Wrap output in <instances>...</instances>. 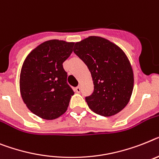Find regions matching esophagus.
<instances>
[{
    "label": "esophagus",
    "mask_w": 159,
    "mask_h": 159,
    "mask_svg": "<svg viewBox=\"0 0 159 159\" xmlns=\"http://www.w3.org/2000/svg\"><path fill=\"white\" fill-rule=\"evenodd\" d=\"M75 91L77 92V93H80V92H81V87H80V86H77V87L75 88Z\"/></svg>",
    "instance_id": "esophagus-1"
}]
</instances>
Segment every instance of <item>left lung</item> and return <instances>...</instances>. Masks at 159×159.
I'll return each instance as SVG.
<instances>
[{
  "mask_svg": "<svg viewBox=\"0 0 159 159\" xmlns=\"http://www.w3.org/2000/svg\"><path fill=\"white\" fill-rule=\"evenodd\" d=\"M73 52L91 73L94 91L85 98L90 110L102 116H111L125 108L133 90V69L125 52L98 36L76 43Z\"/></svg>",
  "mask_w": 159,
  "mask_h": 159,
  "instance_id": "left-lung-1",
  "label": "left lung"
}]
</instances>
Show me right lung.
<instances>
[{"instance_id": "right-lung-1", "label": "right lung", "mask_w": 159, "mask_h": 159, "mask_svg": "<svg viewBox=\"0 0 159 159\" xmlns=\"http://www.w3.org/2000/svg\"><path fill=\"white\" fill-rule=\"evenodd\" d=\"M74 43L52 39L34 48L24 61L20 91L29 110L45 120L66 111L74 92L67 82L63 62L73 52Z\"/></svg>"}]
</instances>
